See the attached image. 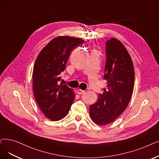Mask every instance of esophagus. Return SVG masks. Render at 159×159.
<instances>
[{
  "label": "esophagus",
  "instance_id": "obj_1",
  "mask_svg": "<svg viewBox=\"0 0 159 159\" xmlns=\"http://www.w3.org/2000/svg\"><path fill=\"white\" fill-rule=\"evenodd\" d=\"M77 92L78 94H83L85 92L84 90H82V89H78Z\"/></svg>",
  "mask_w": 159,
  "mask_h": 159
}]
</instances>
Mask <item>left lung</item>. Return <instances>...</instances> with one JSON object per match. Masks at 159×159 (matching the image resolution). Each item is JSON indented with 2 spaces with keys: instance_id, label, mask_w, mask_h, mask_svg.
Masks as SVG:
<instances>
[{
  "instance_id": "obj_1",
  "label": "left lung",
  "mask_w": 159,
  "mask_h": 159,
  "mask_svg": "<svg viewBox=\"0 0 159 159\" xmlns=\"http://www.w3.org/2000/svg\"><path fill=\"white\" fill-rule=\"evenodd\" d=\"M106 55L104 79L107 81V88L99 94L95 104L89 106L90 118L99 125L112 122L126 109L134 84L132 59L120 40L112 38L107 41Z\"/></svg>"
}]
</instances>
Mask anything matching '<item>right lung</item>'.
<instances>
[{
	"label": "right lung",
	"instance_id": "right-lung-1",
	"mask_svg": "<svg viewBox=\"0 0 159 159\" xmlns=\"http://www.w3.org/2000/svg\"><path fill=\"white\" fill-rule=\"evenodd\" d=\"M84 41L70 36L52 39L40 51L34 66L33 92L45 117L58 121L67 115L75 94L66 84H58L71 52Z\"/></svg>",
	"mask_w": 159,
	"mask_h": 159
}]
</instances>
